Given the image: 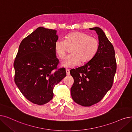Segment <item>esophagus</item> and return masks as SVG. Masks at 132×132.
Masks as SVG:
<instances>
[{
	"label": "esophagus",
	"instance_id": "esophagus-1",
	"mask_svg": "<svg viewBox=\"0 0 132 132\" xmlns=\"http://www.w3.org/2000/svg\"><path fill=\"white\" fill-rule=\"evenodd\" d=\"M66 74L67 76H68V75H70V70H68V69H66Z\"/></svg>",
	"mask_w": 132,
	"mask_h": 132
}]
</instances>
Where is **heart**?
Masks as SVG:
<instances>
[{"mask_svg":"<svg viewBox=\"0 0 132 132\" xmlns=\"http://www.w3.org/2000/svg\"><path fill=\"white\" fill-rule=\"evenodd\" d=\"M67 48L69 53L61 62L65 67H73L85 64L92 59L99 48L98 40L89 34L81 32H73L68 34L65 40H58L54 44L55 53L61 59L65 56Z\"/></svg>","mask_w":132,"mask_h":132,"instance_id":"heart-1","label":"heart"}]
</instances>
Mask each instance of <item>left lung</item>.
I'll list each match as a JSON object with an SVG mask.
<instances>
[{
    "label": "left lung",
    "instance_id": "obj_1",
    "mask_svg": "<svg viewBox=\"0 0 132 132\" xmlns=\"http://www.w3.org/2000/svg\"><path fill=\"white\" fill-rule=\"evenodd\" d=\"M98 35L99 48L86 64L70 71L74 79L71 88L73 100L88 107L99 102L112 87L117 71L115 51L105 33L99 27L90 28Z\"/></svg>",
    "mask_w": 132,
    "mask_h": 132
}]
</instances>
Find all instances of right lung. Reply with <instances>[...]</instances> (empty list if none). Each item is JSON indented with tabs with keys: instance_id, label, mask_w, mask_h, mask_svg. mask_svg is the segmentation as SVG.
<instances>
[{
	"instance_id": "right-lung-1",
	"label": "right lung",
	"mask_w": 132,
	"mask_h": 132,
	"mask_svg": "<svg viewBox=\"0 0 132 132\" xmlns=\"http://www.w3.org/2000/svg\"><path fill=\"white\" fill-rule=\"evenodd\" d=\"M55 30L39 27L21 41L14 61V82L25 98L42 105L52 99L53 88L66 76L58 68Z\"/></svg>"
}]
</instances>
